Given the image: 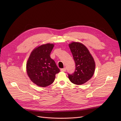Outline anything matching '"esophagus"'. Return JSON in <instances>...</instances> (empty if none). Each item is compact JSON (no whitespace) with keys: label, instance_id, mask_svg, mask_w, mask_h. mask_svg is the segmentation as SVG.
Returning a JSON list of instances; mask_svg holds the SVG:
<instances>
[{"label":"esophagus","instance_id":"obj_1","mask_svg":"<svg viewBox=\"0 0 121 121\" xmlns=\"http://www.w3.org/2000/svg\"><path fill=\"white\" fill-rule=\"evenodd\" d=\"M65 70H66V68L65 67V68H62V69H61V71H62V72H65Z\"/></svg>","mask_w":121,"mask_h":121}]
</instances>
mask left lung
Here are the masks:
<instances>
[{
	"label": "left lung",
	"instance_id": "1",
	"mask_svg": "<svg viewBox=\"0 0 121 121\" xmlns=\"http://www.w3.org/2000/svg\"><path fill=\"white\" fill-rule=\"evenodd\" d=\"M76 64L73 74H68L70 81L76 85H82L89 80L93 76L95 63L90 51L84 44L79 42L69 44Z\"/></svg>",
	"mask_w": 121,
	"mask_h": 121
}]
</instances>
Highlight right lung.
I'll use <instances>...</instances> for the list:
<instances>
[{"label":"right lung","instance_id":"obj_1","mask_svg":"<svg viewBox=\"0 0 121 121\" xmlns=\"http://www.w3.org/2000/svg\"><path fill=\"white\" fill-rule=\"evenodd\" d=\"M53 43H46L31 52L26 64V71L31 81L36 85L45 87L52 84L56 75L60 72L55 62L50 57Z\"/></svg>","mask_w":121,"mask_h":121}]
</instances>
